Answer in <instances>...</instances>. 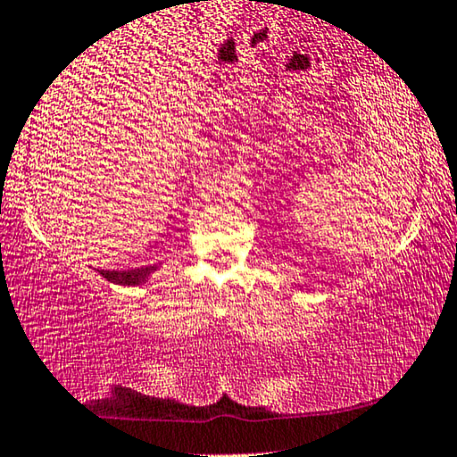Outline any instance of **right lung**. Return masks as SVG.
I'll return each instance as SVG.
<instances>
[{
  "label": "right lung",
  "instance_id": "1",
  "mask_svg": "<svg viewBox=\"0 0 457 457\" xmlns=\"http://www.w3.org/2000/svg\"><path fill=\"white\" fill-rule=\"evenodd\" d=\"M155 265L153 267H138V269H128V271H99L103 278L112 284L120 286H140L149 279V275L155 271Z\"/></svg>",
  "mask_w": 457,
  "mask_h": 457
}]
</instances>
